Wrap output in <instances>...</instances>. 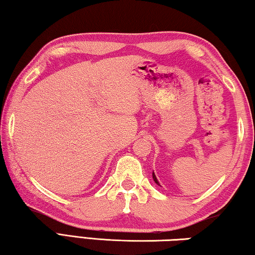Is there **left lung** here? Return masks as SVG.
I'll list each match as a JSON object with an SVG mask.
<instances>
[{
    "label": "left lung",
    "mask_w": 255,
    "mask_h": 255,
    "mask_svg": "<svg viewBox=\"0 0 255 255\" xmlns=\"http://www.w3.org/2000/svg\"><path fill=\"white\" fill-rule=\"evenodd\" d=\"M152 175H153V180L155 181V183H156V184H158V185H161V184H159V182H158V180H157V178H156V175H155V173H154V172H153V173H152Z\"/></svg>",
    "instance_id": "1"
}]
</instances>
